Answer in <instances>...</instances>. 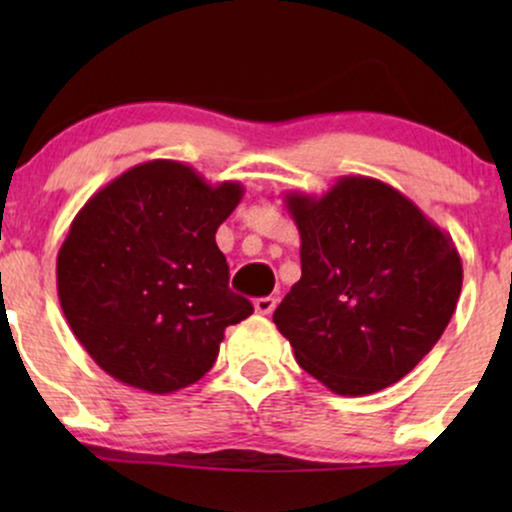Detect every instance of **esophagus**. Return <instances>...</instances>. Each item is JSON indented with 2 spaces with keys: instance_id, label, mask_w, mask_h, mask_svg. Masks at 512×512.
I'll return each mask as SVG.
<instances>
[{
  "instance_id": "obj_1",
  "label": "esophagus",
  "mask_w": 512,
  "mask_h": 512,
  "mask_svg": "<svg viewBox=\"0 0 512 512\" xmlns=\"http://www.w3.org/2000/svg\"><path fill=\"white\" fill-rule=\"evenodd\" d=\"M274 308H276V298H272V296L257 298L255 301V313H260V315H269Z\"/></svg>"
}]
</instances>
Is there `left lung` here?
Here are the masks:
<instances>
[{"instance_id":"left-lung-1","label":"left lung","mask_w":512,"mask_h":512,"mask_svg":"<svg viewBox=\"0 0 512 512\" xmlns=\"http://www.w3.org/2000/svg\"><path fill=\"white\" fill-rule=\"evenodd\" d=\"M301 279L274 310L298 366L337 395H370L416 368L462 291L455 243L383 180L344 175L322 197L289 192Z\"/></svg>"}]
</instances>
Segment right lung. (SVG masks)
<instances>
[{"label": "right lung", "instance_id": "obj_1", "mask_svg": "<svg viewBox=\"0 0 512 512\" xmlns=\"http://www.w3.org/2000/svg\"><path fill=\"white\" fill-rule=\"evenodd\" d=\"M243 185H209L156 158L81 207L57 255V296L74 337L115 380L168 395L214 366L228 325L252 303L228 289L216 228Z\"/></svg>", "mask_w": 512, "mask_h": 512}]
</instances>
